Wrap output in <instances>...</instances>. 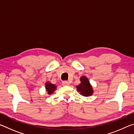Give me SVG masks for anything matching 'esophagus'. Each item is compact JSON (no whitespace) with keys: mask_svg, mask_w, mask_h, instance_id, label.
<instances>
[{"mask_svg":"<svg viewBox=\"0 0 134 134\" xmlns=\"http://www.w3.org/2000/svg\"><path fill=\"white\" fill-rule=\"evenodd\" d=\"M62 85H63V86H68V85H70V83H69V81H63Z\"/></svg>","mask_w":134,"mask_h":134,"instance_id":"34e87169","label":"esophagus"}]
</instances>
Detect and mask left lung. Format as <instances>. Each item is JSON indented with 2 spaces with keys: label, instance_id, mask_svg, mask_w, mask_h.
I'll use <instances>...</instances> for the list:
<instances>
[{
  "label": "left lung",
  "instance_id": "left-lung-1",
  "mask_svg": "<svg viewBox=\"0 0 134 134\" xmlns=\"http://www.w3.org/2000/svg\"><path fill=\"white\" fill-rule=\"evenodd\" d=\"M81 83L77 86V90L81 95L84 96H90L93 94V90L91 85L87 77L83 76L80 78Z\"/></svg>",
  "mask_w": 134,
  "mask_h": 134
}]
</instances>
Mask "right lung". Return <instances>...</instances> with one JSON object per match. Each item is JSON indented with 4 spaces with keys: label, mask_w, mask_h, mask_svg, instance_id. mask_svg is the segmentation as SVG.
Here are the masks:
<instances>
[{
    "label": "right lung",
    "mask_w": 134,
    "mask_h": 134,
    "mask_svg": "<svg viewBox=\"0 0 134 134\" xmlns=\"http://www.w3.org/2000/svg\"><path fill=\"white\" fill-rule=\"evenodd\" d=\"M45 88H46L47 91L48 92V93L49 94H51L53 93L54 90L56 89V86L51 84V83H47L46 85H45Z\"/></svg>",
    "instance_id": "1"
}]
</instances>
